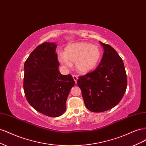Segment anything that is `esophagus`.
Here are the masks:
<instances>
[{"instance_id":"34e87169","label":"esophagus","mask_w":146,"mask_h":146,"mask_svg":"<svg viewBox=\"0 0 146 146\" xmlns=\"http://www.w3.org/2000/svg\"><path fill=\"white\" fill-rule=\"evenodd\" d=\"M72 77H73V78H74V80L75 82H76V83L77 82V80H78V77H77V76H76V75H73Z\"/></svg>"}]
</instances>
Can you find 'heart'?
I'll use <instances>...</instances> for the list:
<instances>
[{"label":"heart","instance_id":"obj_1","mask_svg":"<svg viewBox=\"0 0 146 146\" xmlns=\"http://www.w3.org/2000/svg\"><path fill=\"white\" fill-rule=\"evenodd\" d=\"M101 58V51L98 46L90 42H78L70 44L65 48L64 52L60 53V62L70 66V62H75L78 72L86 74L93 70Z\"/></svg>","mask_w":146,"mask_h":146}]
</instances>
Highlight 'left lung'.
<instances>
[{"label": "left lung", "instance_id": "8db88e82", "mask_svg": "<svg viewBox=\"0 0 146 146\" xmlns=\"http://www.w3.org/2000/svg\"><path fill=\"white\" fill-rule=\"evenodd\" d=\"M100 42L104 50L100 64L94 71L79 77L77 80L86 108L96 113L107 111L116 106L127 86L121 56L111 46Z\"/></svg>", "mask_w": 146, "mask_h": 146}]
</instances>
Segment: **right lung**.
I'll return each instance as SVG.
<instances>
[{
	"label": "right lung",
	"mask_w": 146,
	"mask_h": 146,
	"mask_svg": "<svg viewBox=\"0 0 146 146\" xmlns=\"http://www.w3.org/2000/svg\"><path fill=\"white\" fill-rule=\"evenodd\" d=\"M55 42H44L24 63V91L29 104L46 116L58 117L65 112L66 100L75 82L71 75L61 74Z\"/></svg>",
	"instance_id": "add662e5"
}]
</instances>
